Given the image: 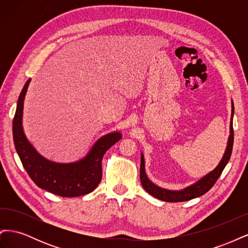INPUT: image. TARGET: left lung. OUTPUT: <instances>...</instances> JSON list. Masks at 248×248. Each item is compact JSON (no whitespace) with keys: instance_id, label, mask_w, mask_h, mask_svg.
<instances>
[{"instance_id":"8db88e82","label":"left lung","mask_w":248,"mask_h":248,"mask_svg":"<svg viewBox=\"0 0 248 248\" xmlns=\"http://www.w3.org/2000/svg\"><path fill=\"white\" fill-rule=\"evenodd\" d=\"M232 116H234V103L232 101V117H231V123H230V137L228 140V146L226 149L220 162L218 163L213 170L208 172L202 178H201L199 181L193 183L189 186L185 187L181 190H169L166 188H161V187L157 186L153 182L150 181L146 174L145 170V158L142 153L140 154V182L145 190L153 196L154 198L161 200L163 202H185L192 199L199 198L202 194H205L208 190L212 188V186L219 178L223 169L226 168L228 164L232 150V142H234V130H232Z\"/></svg>"}]
</instances>
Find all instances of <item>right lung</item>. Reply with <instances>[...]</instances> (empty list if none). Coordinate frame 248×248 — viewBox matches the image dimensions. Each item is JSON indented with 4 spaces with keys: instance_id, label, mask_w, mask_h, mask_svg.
Instances as JSON below:
<instances>
[{
    "instance_id": "obj_1",
    "label": "right lung",
    "mask_w": 248,
    "mask_h": 248,
    "mask_svg": "<svg viewBox=\"0 0 248 248\" xmlns=\"http://www.w3.org/2000/svg\"><path fill=\"white\" fill-rule=\"evenodd\" d=\"M30 81L31 78L21 90L12 125L14 146L22 166L37 186L57 196L74 198L92 192L101 181L102 157L122 139L121 132L101 137L84 158L76 162L59 163L44 158L28 140L22 128V110Z\"/></svg>"
}]
</instances>
